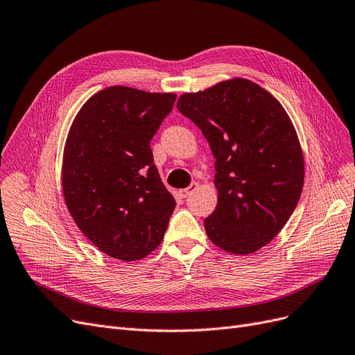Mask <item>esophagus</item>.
I'll return each instance as SVG.
<instances>
[{"instance_id": "obj_1", "label": "esophagus", "mask_w": 355, "mask_h": 355, "mask_svg": "<svg viewBox=\"0 0 355 355\" xmlns=\"http://www.w3.org/2000/svg\"><path fill=\"white\" fill-rule=\"evenodd\" d=\"M197 188H198V183H195V182H193V183H191V185H189L188 188H185V189H180V191H179V195H180L182 198H188L192 192L197 191Z\"/></svg>"}]
</instances>
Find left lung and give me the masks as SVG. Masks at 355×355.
<instances>
[{"label":"left lung","mask_w":355,"mask_h":355,"mask_svg":"<svg viewBox=\"0 0 355 355\" xmlns=\"http://www.w3.org/2000/svg\"><path fill=\"white\" fill-rule=\"evenodd\" d=\"M178 110L197 125L216 158V210L204 220L210 241L247 255L267 245L298 204L304 157L294 125L260 85L235 78L183 94Z\"/></svg>","instance_id":"1"}]
</instances>
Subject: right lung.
<instances>
[{"label":"right lung","mask_w":355,"mask_h":355,"mask_svg":"<svg viewBox=\"0 0 355 355\" xmlns=\"http://www.w3.org/2000/svg\"><path fill=\"white\" fill-rule=\"evenodd\" d=\"M176 94L110 87L82 105L64 145L61 183L82 234L104 254L135 261L160 245L176 201L150 142Z\"/></svg>","instance_id":"right-lung-1"}]
</instances>
